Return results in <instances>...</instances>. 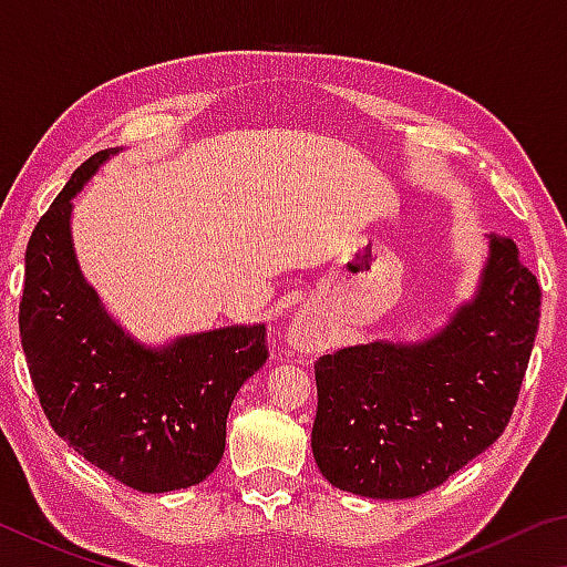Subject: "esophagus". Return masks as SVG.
<instances>
[{"instance_id": "obj_1", "label": "esophagus", "mask_w": 567, "mask_h": 567, "mask_svg": "<svg viewBox=\"0 0 567 567\" xmlns=\"http://www.w3.org/2000/svg\"><path fill=\"white\" fill-rule=\"evenodd\" d=\"M320 340L322 338H320L318 320L307 312L295 315L292 324L287 328V342H290V348L297 352H312L320 348Z\"/></svg>"}]
</instances>
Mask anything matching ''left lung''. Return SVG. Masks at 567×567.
<instances>
[{"mask_svg": "<svg viewBox=\"0 0 567 567\" xmlns=\"http://www.w3.org/2000/svg\"><path fill=\"white\" fill-rule=\"evenodd\" d=\"M540 285L513 239L487 235L475 295L417 342L372 340L315 364L312 455L334 487L415 497L503 435L540 324Z\"/></svg>", "mask_w": 567, "mask_h": 567, "instance_id": "1", "label": "left lung"}]
</instances>
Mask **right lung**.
I'll list each match as a JSON object with an SVG mask.
<instances>
[{"label": "right lung", "mask_w": 567, "mask_h": 567, "mask_svg": "<svg viewBox=\"0 0 567 567\" xmlns=\"http://www.w3.org/2000/svg\"><path fill=\"white\" fill-rule=\"evenodd\" d=\"M117 152L84 162L37 223L19 334L44 415L74 453L140 493L185 491L223 460L227 412L267 362L265 324L152 348L112 318L76 262L72 199Z\"/></svg>", "instance_id": "obj_1"}]
</instances>
